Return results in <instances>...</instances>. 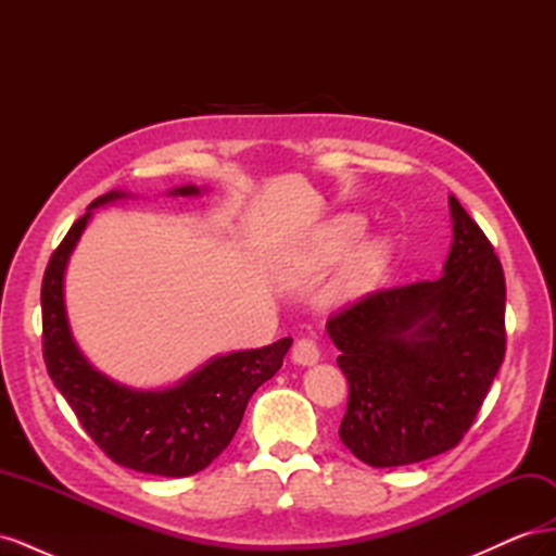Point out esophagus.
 <instances>
[{
	"label": "esophagus",
	"mask_w": 556,
	"mask_h": 556,
	"mask_svg": "<svg viewBox=\"0 0 556 556\" xmlns=\"http://www.w3.org/2000/svg\"><path fill=\"white\" fill-rule=\"evenodd\" d=\"M319 359V348L313 339H299L292 348V362L299 366H311Z\"/></svg>",
	"instance_id": "1"
}]
</instances>
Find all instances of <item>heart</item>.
Masks as SVG:
<instances>
[{"instance_id": "obj_1", "label": "heart", "mask_w": 556, "mask_h": 556, "mask_svg": "<svg viewBox=\"0 0 556 556\" xmlns=\"http://www.w3.org/2000/svg\"><path fill=\"white\" fill-rule=\"evenodd\" d=\"M366 233V220L355 213L336 215L325 225H319L311 237L304 241L294 257L292 264L301 274H323L331 268L336 262H341L348 251L351 255L341 264L339 274H336L329 299L331 301H345L362 294L374 285V280L380 276L387 260H390V243L382 239H368L354 245ZM354 247L356 250L352 251Z\"/></svg>"}]
</instances>
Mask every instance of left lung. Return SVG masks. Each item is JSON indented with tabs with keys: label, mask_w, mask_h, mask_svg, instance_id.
I'll return each mask as SVG.
<instances>
[{
	"label": "left lung",
	"mask_w": 556,
	"mask_h": 556,
	"mask_svg": "<svg viewBox=\"0 0 556 556\" xmlns=\"http://www.w3.org/2000/svg\"><path fill=\"white\" fill-rule=\"evenodd\" d=\"M450 215L441 278L376 290L327 319L350 387L339 435L368 466H406L459 445L506 355L503 266L454 197Z\"/></svg>",
	"instance_id": "1"
}]
</instances>
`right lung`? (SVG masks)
Listing matches in <instances>:
<instances>
[{
	"instance_id": "right-lung-1",
	"label": "right lung",
	"mask_w": 556,
	"mask_h": 556,
	"mask_svg": "<svg viewBox=\"0 0 556 556\" xmlns=\"http://www.w3.org/2000/svg\"><path fill=\"white\" fill-rule=\"evenodd\" d=\"M172 194H199L194 185ZM125 192L97 197L55 248L41 285L43 362L60 394L109 459L139 473L185 478L204 470L237 433L250 396L282 366L292 339L229 352L204 364L169 390H131L99 374L80 355L64 311V268L90 211Z\"/></svg>"
}]
</instances>
